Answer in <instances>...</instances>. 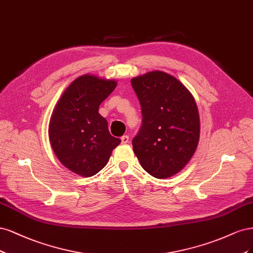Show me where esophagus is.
<instances>
[{
  "mask_svg": "<svg viewBox=\"0 0 253 253\" xmlns=\"http://www.w3.org/2000/svg\"><path fill=\"white\" fill-rule=\"evenodd\" d=\"M121 141L123 144H127L129 142V136L128 135H123L121 137Z\"/></svg>",
  "mask_w": 253,
  "mask_h": 253,
  "instance_id": "34e87169",
  "label": "esophagus"
}]
</instances>
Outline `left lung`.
<instances>
[{
  "instance_id": "1",
  "label": "left lung",
  "mask_w": 253,
  "mask_h": 253,
  "mask_svg": "<svg viewBox=\"0 0 253 253\" xmlns=\"http://www.w3.org/2000/svg\"><path fill=\"white\" fill-rule=\"evenodd\" d=\"M131 85L143 117L132 140L135 156L152 176H172L186 166L198 147L197 103L180 81L163 71L133 78Z\"/></svg>"
}]
</instances>
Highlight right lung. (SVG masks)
Segmentation results:
<instances>
[{
	"label": "right lung",
	"instance_id": "right-lung-1",
	"mask_svg": "<svg viewBox=\"0 0 253 253\" xmlns=\"http://www.w3.org/2000/svg\"><path fill=\"white\" fill-rule=\"evenodd\" d=\"M113 80L79 77L67 87L50 118L49 141L56 158L72 172L92 176L102 170L121 143L99 113L101 103L117 87Z\"/></svg>",
	"mask_w": 253,
	"mask_h": 253
}]
</instances>
